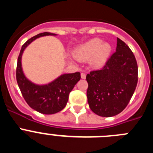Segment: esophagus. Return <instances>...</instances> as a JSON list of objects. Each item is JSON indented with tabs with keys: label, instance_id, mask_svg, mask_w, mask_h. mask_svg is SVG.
Listing matches in <instances>:
<instances>
[{
	"label": "esophagus",
	"instance_id": "34e87169",
	"mask_svg": "<svg viewBox=\"0 0 153 153\" xmlns=\"http://www.w3.org/2000/svg\"><path fill=\"white\" fill-rule=\"evenodd\" d=\"M81 78L82 79H85L86 78V74L84 73H81Z\"/></svg>",
	"mask_w": 153,
	"mask_h": 153
}]
</instances>
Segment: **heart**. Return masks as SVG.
I'll return each mask as SVG.
<instances>
[{
	"label": "heart",
	"instance_id": "b5f03b06",
	"mask_svg": "<svg viewBox=\"0 0 153 153\" xmlns=\"http://www.w3.org/2000/svg\"><path fill=\"white\" fill-rule=\"evenodd\" d=\"M110 51L111 47L109 44H102V40L95 38L78 47L74 55L79 60H89L93 57L94 63L102 64L106 61Z\"/></svg>",
	"mask_w": 153,
	"mask_h": 153
}]
</instances>
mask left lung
Returning <instances> with one entry per match:
<instances>
[{"label":"left lung","mask_w":153,"mask_h":153,"mask_svg":"<svg viewBox=\"0 0 153 153\" xmlns=\"http://www.w3.org/2000/svg\"><path fill=\"white\" fill-rule=\"evenodd\" d=\"M117 51L100 70L86 75L87 100L92 111L110 117L119 114L130 101L138 82V66L132 51L117 38Z\"/></svg>","instance_id":"obj_1"}]
</instances>
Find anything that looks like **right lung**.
<instances>
[{"label":"right lung","mask_w":153,"mask_h":153,"mask_svg":"<svg viewBox=\"0 0 153 153\" xmlns=\"http://www.w3.org/2000/svg\"><path fill=\"white\" fill-rule=\"evenodd\" d=\"M48 35L56 34L48 32L39 33L29 39L22 46L16 70L17 84L27 103L36 111L47 115L61 111L67 105L70 93L80 79V73L76 72L63 74L49 84L39 86L31 83L25 77L21 68V56L24 49L35 39Z\"/></svg>","instance_id":"right-lung-1"}]
</instances>
